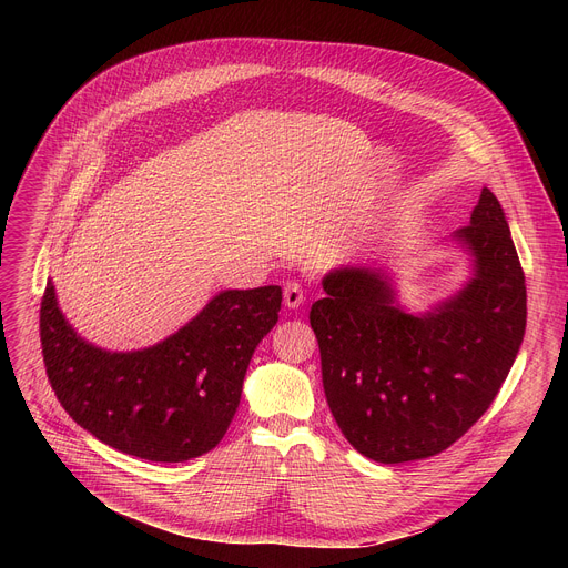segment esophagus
Segmentation results:
<instances>
[{
  "label": "esophagus",
  "mask_w": 568,
  "mask_h": 568,
  "mask_svg": "<svg viewBox=\"0 0 568 568\" xmlns=\"http://www.w3.org/2000/svg\"><path fill=\"white\" fill-rule=\"evenodd\" d=\"M304 302H306V292H304L302 283L292 281V283H287V285L283 287V304H285L287 308H300Z\"/></svg>",
  "instance_id": "obj_1"
}]
</instances>
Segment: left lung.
I'll use <instances>...</instances> for the list:
<instances>
[{"mask_svg":"<svg viewBox=\"0 0 568 568\" xmlns=\"http://www.w3.org/2000/svg\"><path fill=\"white\" fill-rule=\"evenodd\" d=\"M456 236L471 248L476 276L433 313L396 308L377 268L326 276V296L311 308L326 403L371 460L392 465L449 449L493 405L516 362L525 272L488 189Z\"/></svg>","mask_w":568,"mask_h":568,"instance_id":"8db88e82","label":"left lung"}]
</instances>
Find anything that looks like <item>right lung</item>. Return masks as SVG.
Instances as JSON below:
<instances>
[{"instance_id": "add662e5", "label": "right lung", "mask_w": 568, "mask_h": 568, "mask_svg": "<svg viewBox=\"0 0 568 568\" xmlns=\"http://www.w3.org/2000/svg\"><path fill=\"white\" fill-rule=\"evenodd\" d=\"M281 300L278 285L227 290L163 343L112 354L75 336L48 283L41 347L50 386L78 426L116 452L156 463L197 458L223 439Z\"/></svg>"}]
</instances>
